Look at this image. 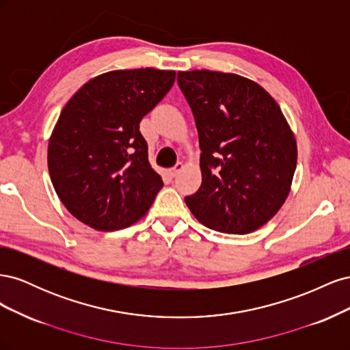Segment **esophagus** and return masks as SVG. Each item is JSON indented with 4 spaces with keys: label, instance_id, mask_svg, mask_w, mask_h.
Masks as SVG:
<instances>
[{
    "label": "esophagus",
    "instance_id": "obj_1",
    "mask_svg": "<svg viewBox=\"0 0 350 350\" xmlns=\"http://www.w3.org/2000/svg\"><path fill=\"white\" fill-rule=\"evenodd\" d=\"M183 169H184V165H183V163H176V165L171 169V171H169V175H171L172 178H175L179 172L183 171Z\"/></svg>",
    "mask_w": 350,
    "mask_h": 350
}]
</instances>
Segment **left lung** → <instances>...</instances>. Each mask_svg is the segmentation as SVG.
I'll return each instance as SVG.
<instances>
[{
	"label": "left lung",
	"mask_w": 350,
	"mask_h": 350,
	"mask_svg": "<svg viewBox=\"0 0 350 350\" xmlns=\"http://www.w3.org/2000/svg\"><path fill=\"white\" fill-rule=\"evenodd\" d=\"M200 140L201 185L185 203L204 226L243 235L278 213L298 159L284 115L258 83L234 72L179 71Z\"/></svg>",
	"instance_id": "8db88e82"
}]
</instances>
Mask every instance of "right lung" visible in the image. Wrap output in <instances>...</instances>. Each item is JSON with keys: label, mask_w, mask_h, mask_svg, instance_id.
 Instances as JSON below:
<instances>
[{"label": "right lung", "mask_w": 350, "mask_h": 350, "mask_svg": "<svg viewBox=\"0 0 350 350\" xmlns=\"http://www.w3.org/2000/svg\"><path fill=\"white\" fill-rule=\"evenodd\" d=\"M175 71L113 70L93 77L61 111L48 144L52 185L70 213L96 230L129 228L163 187L140 121L171 90Z\"/></svg>", "instance_id": "1"}]
</instances>
